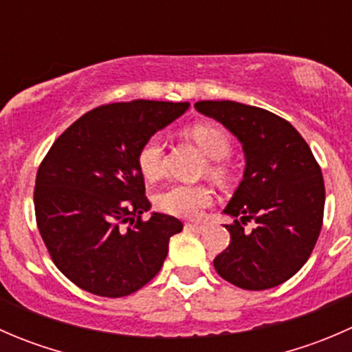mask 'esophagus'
Returning <instances> with one entry per match:
<instances>
[{"instance_id":"esophagus-1","label":"esophagus","mask_w":352,"mask_h":352,"mask_svg":"<svg viewBox=\"0 0 352 352\" xmlns=\"http://www.w3.org/2000/svg\"><path fill=\"white\" fill-rule=\"evenodd\" d=\"M187 230H190V232H196V233H202L206 230L204 225H201V223H187L186 225Z\"/></svg>"}]
</instances>
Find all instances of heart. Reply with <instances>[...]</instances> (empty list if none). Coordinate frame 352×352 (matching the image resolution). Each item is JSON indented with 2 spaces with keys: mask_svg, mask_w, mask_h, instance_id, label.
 Listing matches in <instances>:
<instances>
[{
  "mask_svg": "<svg viewBox=\"0 0 352 352\" xmlns=\"http://www.w3.org/2000/svg\"><path fill=\"white\" fill-rule=\"evenodd\" d=\"M189 136L196 141L202 153L212 160L209 172L214 177L225 173L221 163L232 153V140L223 127L214 124H197L190 127ZM138 168L150 182L162 179L165 173V151L158 138L153 136L143 143L138 153ZM211 192L201 186H172L156 196V206L163 212L179 218H196L206 206L211 204Z\"/></svg>",
  "mask_w": 352,
  "mask_h": 352,
  "instance_id": "heart-1",
  "label": "heart"
}]
</instances>
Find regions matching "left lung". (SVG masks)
<instances>
[{"instance_id":"left-lung-1","label":"left lung","mask_w":352,"mask_h":352,"mask_svg":"<svg viewBox=\"0 0 352 352\" xmlns=\"http://www.w3.org/2000/svg\"><path fill=\"white\" fill-rule=\"evenodd\" d=\"M197 112L226 127L242 144V182L223 212L230 245L214 258L225 281L261 291L293 278L310 257L322 230V170L301 134L269 110L232 100L196 102ZM254 219L247 232L241 223Z\"/></svg>"}]
</instances>
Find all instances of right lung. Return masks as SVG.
<instances>
[{
  "mask_svg": "<svg viewBox=\"0 0 352 352\" xmlns=\"http://www.w3.org/2000/svg\"><path fill=\"white\" fill-rule=\"evenodd\" d=\"M189 102L133 100L90 110L54 141L35 180L38 232L59 271L81 289L120 298L150 283L184 225L151 204L138 153Z\"/></svg>",
  "mask_w": 352,
  "mask_h": 352,
  "instance_id": "obj_1",
  "label": "right lung"
}]
</instances>
